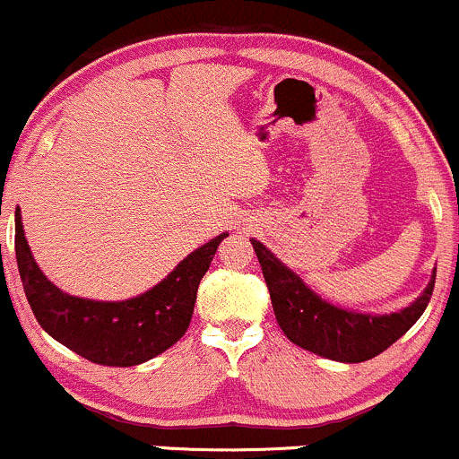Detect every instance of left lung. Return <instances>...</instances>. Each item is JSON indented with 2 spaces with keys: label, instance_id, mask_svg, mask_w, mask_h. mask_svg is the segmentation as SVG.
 <instances>
[{
  "label": "left lung",
  "instance_id": "8db88e82",
  "mask_svg": "<svg viewBox=\"0 0 459 459\" xmlns=\"http://www.w3.org/2000/svg\"><path fill=\"white\" fill-rule=\"evenodd\" d=\"M265 283H268L272 309L287 340L300 349L316 352L342 364H359L372 359L387 346L405 335L431 300L436 270L420 296L392 314H361L344 309L316 294L309 285L290 270L259 239H250Z\"/></svg>",
  "mask_w": 459,
  "mask_h": 459
}]
</instances>
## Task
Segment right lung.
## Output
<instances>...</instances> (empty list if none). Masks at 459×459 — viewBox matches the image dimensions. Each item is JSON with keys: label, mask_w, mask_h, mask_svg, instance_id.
I'll list each match as a JSON object with an SVG mask.
<instances>
[{"label": "right lung", "mask_w": 459, "mask_h": 459, "mask_svg": "<svg viewBox=\"0 0 459 459\" xmlns=\"http://www.w3.org/2000/svg\"><path fill=\"white\" fill-rule=\"evenodd\" d=\"M229 233L209 239L185 256L160 283L128 300H91L56 287L34 261L14 213V255L25 299L45 333L100 366H137L174 346L187 331L195 294Z\"/></svg>", "instance_id": "add662e5"}]
</instances>
